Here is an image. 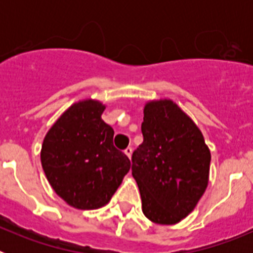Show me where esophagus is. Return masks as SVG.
<instances>
[{
	"label": "esophagus",
	"mask_w": 253,
	"mask_h": 253,
	"mask_svg": "<svg viewBox=\"0 0 253 253\" xmlns=\"http://www.w3.org/2000/svg\"><path fill=\"white\" fill-rule=\"evenodd\" d=\"M124 153L126 154V156H128L129 158H130V157H131V153H133V149H131V147H128V148L125 149Z\"/></svg>",
	"instance_id": "1"
}]
</instances>
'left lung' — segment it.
Instances as JSON below:
<instances>
[{
    "label": "left lung",
    "mask_w": 253,
    "mask_h": 253,
    "mask_svg": "<svg viewBox=\"0 0 253 253\" xmlns=\"http://www.w3.org/2000/svg\"><path fill=\"white\" fill-rule=\"evenodd\" d=\"M143 113V143L131 156L143 214L176 224L205 193L211 156L200 129L172 100L147 102Z\"/></svg>",
    "instance_id": "left-lung-1"
}]
</instances>
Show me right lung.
<instances>
[{
  "label": "right lung",
  "mask_w": 253,
  "mask_h": 253,
  "mask_svg": "<svg viewBox=\"0 0 253 253\" xmlns=\"http://www.w3.org/2000/svg\"><path fill=\"white\" fill-rule=\"evenodd\" d=\"M105 105L82 100L68 107L44 138L40 160L58 196L76 209L110 202L130 161L114 147V129L101 119Z\"/></svg>",
  "instance_id": "add662e5"
}]
</instances>
